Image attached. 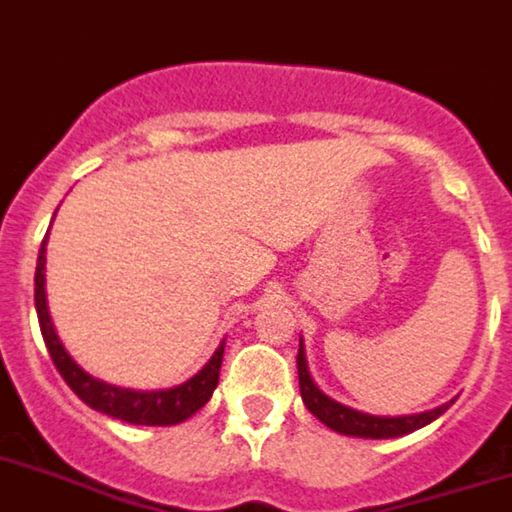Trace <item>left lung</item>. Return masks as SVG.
<instances>
[{"label":"left lung","mask_w":512,"mask_h":512,"mask_svg":"<svg viewBox=\"0 0 512 512\" xmlns=\"http://www.w3.org/2000/svg\"><path fill=\"white\" fill-rule=\"evenodd\" d=\"M297 374H300V395L305 408L310 410L320 423H325L330 431L343 433V436H356V438H397L405 436V433H413L423 425L433 423L438 415H443L449 410L451 402L441 405V408L425 410V413L415 415H397V418H387V415H369L359 413L354 408H346L341 402L330 400L325 392H320V387L312 382L310 369H307V356L305 346L300 341V351H297Z\"/></svg>","instance_id":"8db88e82"}]
</instances>
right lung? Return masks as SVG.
I'll return each instance as SVG.
<instances>
[{
    "label": "right lung",
    "mask_w": 512,
    "mask_h": 512,
    "mask_svg": "<svg viewBox=\"0 0 512 512\" xmlns=\"http://www.w3.org/2000/svg\"><path fill=\"white\" fill-rule=\"evenodd\" d=\"M45 243H48V233L40 243L38 266H35V310H38L40 333H43V341L48 346V354H51L53 364L61 372L63 382L79 395V400L87 402L89 408L97 410V413L133 425H176L192 418L200 408H205L212 392H215L217 379H220L225 341L215 348V354L210 356V361L202 366L200 372L189 377L187 382L169 387V390L146 392L115 387V384H107L87 374L71 359L69 351L63 348L61 338H58L56 328H53L48 300H45Z\"/></svg>",
    "instance_id": "obj_1"
}]
</instances>
